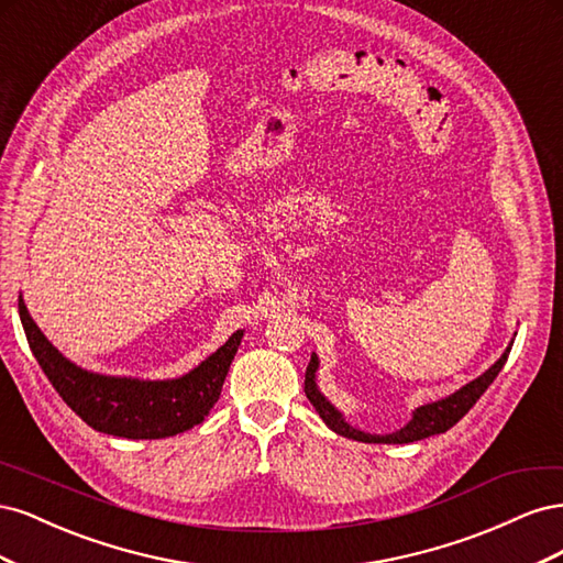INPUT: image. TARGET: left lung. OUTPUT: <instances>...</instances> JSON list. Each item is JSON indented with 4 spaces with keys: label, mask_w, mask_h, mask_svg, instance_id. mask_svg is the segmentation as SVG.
<instances>
[{
    "label": "left lung",
    "mask_w": 563,
    "mask_h": 563,
    "mask_svg": "<svg viewBox=\"0 0 563 563\" xmlns=\"http://www.w3.org/2000/svg\"><path fill=\"white\" fill-rule=\"evenodd\" d=\"M515 343V340H512ZM512 343L507 345V350L500 354V360L493 364L488 371H484L479 378H474L472 383L463 385L460 389H455L453 395L430 401L424 406H418L411 420H408L404 428L389 432V434H371V432H362L352 428V424L345 420V416L338 411V408L321 395V389L317 385V371H319V356L312 352L308 371H305V395H308L310 404L317 408L319 418L329 424V428L340 434L347 437L354 441H364V444H411V441H420L428 439L432 434H441L451 430L453 424L463 418L470 408L476 404L484 391L488 389V385L496 380L498 373L503 371L509 350H512Z\"/></svg>",
    "instance_id": "left-lung-1"
}]
</instances>
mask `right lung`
Returning <instances> with one entry per match:
<instances>
[{"instance_id":"obj_1","label":"right lung","mask_w":563,"mask_h":563,"mask_svg":"<svg viewBox=\"0 0 563 563\" xmlns=\"http://www.w3.org/2000/svg\"><path fill=\"white\" fill-rule=\"evenodd\" d=\"M27 343L48 383L89 428L124 439H164L195 428L209 416L223 389L230 364L244 338L234 331L199 366L172 380L103 376L63 356L30 317L19 296Z\"/></svg>"}]
</instances>
